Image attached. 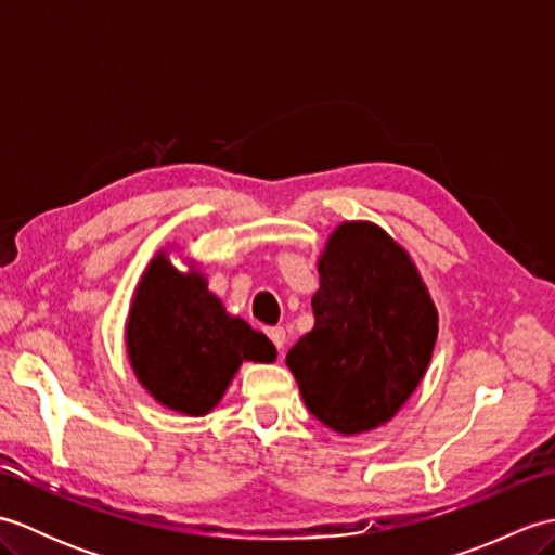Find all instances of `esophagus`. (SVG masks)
<instances>
[{"label": "esophagus", "instance_id": "1", "mask_svg": "<svg viewBox=\"0 0 555 555\" xmlns=\"http://www.w3.org/2000/svg\"><path fill=\"white\" fill-rule=\"evenodd\" d=\"M267 336L271 338V344L276 346V350H279V352L284 350L286 340H288V336H286V328H284V326H271V328H267Z\"/></svg>", "mask_w": 555, "mask_h": 555}]
</instances>
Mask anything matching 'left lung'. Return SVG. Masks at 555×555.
Segmentation results:
<instances>
[{
    "label": "left lung",
    "mask_w": 555,
    "mask_h": 555,
    "mask_svg": "<svg viewBox=\"0 0 555 555\" xmlns=\"http://www.w3.org/2000/svg\"><path fill=\"white\" fill-rule=\"evenodd\" d=\"M317 271L314 326L286 364L305 405L328 429H376L424 379L439 312L410 255L372 221L338 223Z\"/></svg>",
    "instance_id": "1"
}]
</instances>
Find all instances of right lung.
I'll use <instances>...</instances> for the list:
<instances>
[{
  "instance_id": "add662e5",
  "label": "right lung",
  "mask_w": 555,
  "mask_h": 555,
  "mask_svg": "<svg viewBox=\"0 0 555 555\" xmlns=\"http://www.w3.org/2000/svg\"><path fill=\"white\" fill-rule=\"evenodd\" d=\"M135 379L159 405L203 417L219 405L243 362H274L276 348L207 288L203 271H179L159 250L126 320Z\"/></svg>"
}]
</instances>
